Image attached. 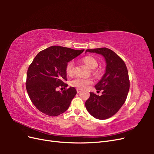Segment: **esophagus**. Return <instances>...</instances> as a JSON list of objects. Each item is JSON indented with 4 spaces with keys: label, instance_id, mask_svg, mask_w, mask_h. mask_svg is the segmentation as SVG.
<instances>
[{
    "label": "esophagus",
    "instance_id": "obj_1",
    "mask_svg": "<svg viewBox=\"0 0 154 154\" xmlns=\"http://www.w3.org/2000/svg\"><path fill=\"white\" fill-rule=\"evenodd\" d=\"M76 91H77V92H78V93H79V92H80L82 91V89H81V88H76Z\"/></svg>",
    "mask_w": 154,
    "mask_h": 154
}]
</instances>
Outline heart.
<instances>
[{
	"label": "heart",
	"mask_w": 154,
	"mask_h": 154,
	"mask_svg": "<svg viewBox=\"0 0 154 154\" xmlns=\"http://www.w3.org/2000/svg\"><path fill=\"white\" fill-rule=\"evenodd\" d=\"M83 61L91 69H95L97 66V60L91 56H87L83 58ZM74 62L73 60L69 62L66 67V71L68 75H72L74 72ZM92 83V80L91 78H85L82 77H76L70 82V85L72 87H77L79 88H85L88 85Z\"/></svg>",
	"instance_id": "b5f03b06"
}]
</instances>
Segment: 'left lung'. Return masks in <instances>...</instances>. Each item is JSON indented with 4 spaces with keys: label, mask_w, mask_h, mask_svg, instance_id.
<instances>
[{
    "label": "left lung",
    "mask_w": 154,
    "mask_h": 154,
    "mask_svg": "<svg viewBox=\"0 0 154 154\" xmlns=\"http://www.w3.org/2000/svg\"><path fill=\"white\" fill-rule=\"evenodd\" d=\"M87 52L101 54L106 66L104 75L95 85L97 92L102 91V94L90 92L86 109L96 119H108L117 112L127 99L130 88L128 70L123 60L108 48L87 49Z\"/></svg>",
    "instance_id": "left-lung-1"
}]
</instances>
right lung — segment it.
<instances>
[{
    "label": "right lung",
    "mask_w": 154,
    "mask_h": 154,
    "mask_svg": "<svg viewBox=\"0 0 154 154\" xmlns=\"http://www.w3.org/2000/svg\"><path fill=\"white\" fill-rule=\"evenodd\" d=\"M83 51L54 45L34 58L27 70L26 89L32 103L42 113L57 116L68 109L76 90L71 87L60 92L57 88L67 87L66 65Z\"/></svg>",
    "instance_id": "1"
}]
</instances>
